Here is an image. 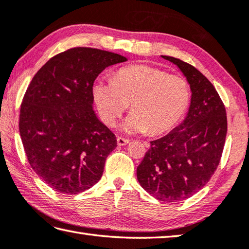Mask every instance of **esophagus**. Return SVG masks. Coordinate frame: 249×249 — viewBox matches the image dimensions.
I'll return each instance as SVG.
<instances>
[{"mask_svg": "<svg viewBox=\"0 0 249 249\" xmlns=\"http://www.w3.org/2000/svg\"><path fill=\"white\" fill-rule=\"evenodd\" d=\"M129 142H130V141L128 139H124V138H120V137L117 138V144H118L119 146H124V145H126Z\"/></svg>", "mask_w": 249, "mask_h": 249, "instance_id": "obj_1", "label": "esophagus"}]
</instances>
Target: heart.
Here are the masks:
<instances>
[{
  "label": "heart",
  "mask_w": 249,
  "mask_h": 249,
  "mask_svg": "<svg viewBox=\"0 0 249 249\" xmlns=\"http://www.w3.org/2000/svg\"><path fill=\"white\" fill-rule=\"evenodd\" d=\"M93 97L104 123L112 126L131 104L132 112L123 124L125 133L158 135L172 130L191 103L190 83L184 77L145 65L119 69L112 80L98 79Z\"/></svg>",
  "instance_id": "obj_1"
}]
</instances>
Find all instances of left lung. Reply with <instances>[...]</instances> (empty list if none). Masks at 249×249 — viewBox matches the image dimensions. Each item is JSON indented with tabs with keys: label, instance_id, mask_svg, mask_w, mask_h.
<instances>
[{
	"label": "left lung",
	"instance_id": "1",
	"mask_svg": "<svg viewBox=\"0 0 249 249\" xmlns=\"http://www.w3.org/2000/svg\"><path fill=\"white\" fill-rule=\"evenodd\" d=\"M175 64L190 83L192 96L185 119L165 137L152 141L137 169L141 186L155 198L177 203L207 184L217 169L226 142V107L214 87L194 66Z\"/></svg>",
	"mask_w": 249,
	"mask_h": 249
}]
</instances>
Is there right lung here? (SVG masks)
Listing matches in <instances>:
<instances>
[{
	"mask_svg": "<svg viewBox=\"0 0 249 249\" xmlns=\"http://www.w3.org/2000/svg\"><path fill=\"white\" fill-rule=\"evenodd\" d=\"M125 60L107 51L69 49L43 65L27 89L19 115L23 148L36 175L59 193L79 194L102 178L117 140L93 110V83Z\"/></svg>",
	"mask_w": 249,
	"mask_h": 249,
	"instance_id": "obj_1",
	"label": "right lung"
}]
</instances>
